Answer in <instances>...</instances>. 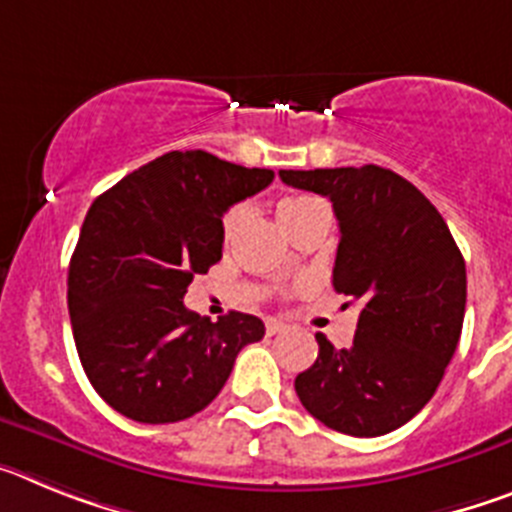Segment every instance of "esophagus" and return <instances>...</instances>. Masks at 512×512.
<instances>
[{
  "label": "esophagus",
  "mask_w": 512,
  "mask_h": 512,
  "mask_svg": "<svg viewBox=\"0 0 512 512\" xmlns=\"http://www.w3.org/2000/svg\"><path fill=\"white\" fill-rule=\"evenodd\" d=\"M284 330H287V325H284L282 320H266V333H269V336H279Z\"/></svg>",
  "instance_id": "1"
}]
</instances>
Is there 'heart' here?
<instances>
[{
    "mask_svg": "<svg viewBox=\"0 0 512 512\" xmlns=\"http://www.w3.org/2000/svg\"><path fill=\"white\" fill-rule=\"evenodd\" d=\"M315 202L318 200H312V197H284V200L279 202V220H282L284 225H289L302 210H307V207L315 205ZM243 217H246V205H233L225 212L223 220H220L223 241H230V238H233L235 230L241 228Z\"/></svg>",
    "mask_w": 512,
    "mask_h": 512,
    "instance_id": "b5f03b06",
    "label": "heart"
}]
</instances>
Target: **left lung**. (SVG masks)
I'll return each mask as SVG.
<instances>
[{
  "mask_svg": "<svg viewBox=\"0 0 512 512\" xmlns=\"http://www.w3.org/2000/svg\"><path fill=\"white\" fill-rule=\"evenodd\" d=\"M289 187L323 194L341 228L333 287L361 302L354 343L318 333V359L295 390L312 418L346 436L395 431L420 413L456 351L467 266L441 212L382 166L279 171Z\"/></svg>",
  "mask_w": 512,
  "mask_h": 512,
  "instance_id": "obj_1",
  "label": "left lung"
}]
</instances>
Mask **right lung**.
<instances>
[{"label": "right lung", "mask_w": 512, "mask_h": 512, "mask_svg": "<svg viewBox=\"0 0 512 512\" xmlns=\"http://www.w3.org/2000/svg\"><path fill=\"white\" fill-rule=\"evenodd\" d=\"M271 179L207 151H171L92 202L69 264V315L89 382L120 415L192 418L223 390L241 348L264 338L256 315L212 323L184 295L223 259V212Z\"/></svg>", "instance_id": "add662e5"}]
</instances>
